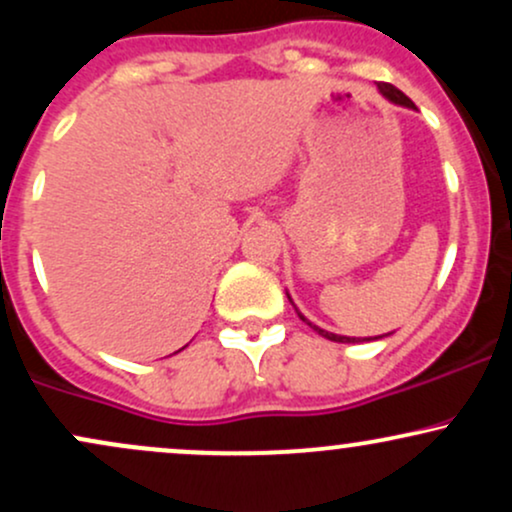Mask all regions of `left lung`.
Wrapping results in <instances>:
<instances>
[{
    "label": "left lung",
    "mask_w": 512,
    "mask_h": 512,
    "mask_svg": "<svg viewBox=\"0 0 512 512\" xmlns=\"http://www.w3.org/2000/svg\"><path fill=\"white\" fill-rule=\"evenodd\" d=\"M378 88H380V93H383V96L387 98V101H392V103H397V105H407V108H414V103H411L409 98L404 96V93L399 91V88L392 86V84H380ZM289 301H291V298H289ZM296 313H298V310H296ZM298 317H301L303 322H308L301 313H298ZM308 325L313 327V330H315L317 334H322V337H325V339H330V342H339V344H356V342H363V339H356V337H342V334L325 332V330H320V327H317V325H313V322H308ZM366 342H370V339H366Z\"/></svg>",
    "instance_id": "obj_1"
}]
</instances>
